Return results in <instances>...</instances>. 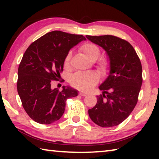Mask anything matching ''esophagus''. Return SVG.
<instances>
[{"label": "esophagus", "instance_id": "1", "mask_svg": "<svg viewBox=\"0 0 159 159\" xmlns=\"http://www.w3.org/2000/svg\"><path fill=\"white\" fill-rule=\"evenodd\" d=\"M79 95H80V96H82V97H85V96H87V94L86 93H79Z\"/></svg>", "mask_w": 159, "mask_h": 159}]
</instances>
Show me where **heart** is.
<instances>
[{
	"mask_svg": "<svg viewBox=\"0 0 159 159\" xmlns=\"http://www.w3.org/2000/svg\"><path fill=\"white\" fill-rule=\"evenodd\" d=\"M80 51L85 57L91 61L98 60L100 55V50L96 45L92 43H85L80 47ZM71 52L67 54L64 61V67L65 69L70 68ZM98 69L102 74H107L109 71L110 63L107 58H102L98 63ZM70 83L77 89L88 91L95 86L99 81V76L95 72H77L70 77Z\"/></svg>",
	"mask_w": 159,
	"mask_h": 159,
	"instance_id": "obj_1",
	"label": "heart"
}]
</instances>
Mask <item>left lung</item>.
<instances>
[{
	"label": "left lung",
	"mask_w": 159,
	"mask_h": 159,
	"mask_svg": "<svg viewBox=\"0 0 159 159\" xmlns=\"http://www.w3.org/2000/svg\"><path fill=\"white\" fill-rule=\"evenodd\" d=\"M86 38L105 50L110 63L108 76L99 86L102 95L97 96L98 102L88 114L99 126L114 127L129 116L138 102L142 83L140 60L133 47L120 38L111 35Z\"/></svg>",
	"instance_id": "left-lung-1"
}]
</instances>
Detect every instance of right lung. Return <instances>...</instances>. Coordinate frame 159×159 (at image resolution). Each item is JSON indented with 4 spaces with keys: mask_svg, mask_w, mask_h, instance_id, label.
Wrapping results in <instances>:
<instances>
[{
    "mask_svg": "<svg viewBox=\"0 0 159 159\" xmlns=\"http://www.w3.org/2000/svg\"><path fill=\"white\" fill-rule=\"evenodd\" d=\"M86 39L60 31L45 34L29 45L18 68L17 92L24 109L31 119L50 124L63 115L67 99L78 90L63 86L52 89V80H58L70 49Z\"/></svg>",
    "mask_w": 159,
    "mask_h": 159,
    "instance_id": "obj_1",
    "label": "right lung"
}]
</instances>
